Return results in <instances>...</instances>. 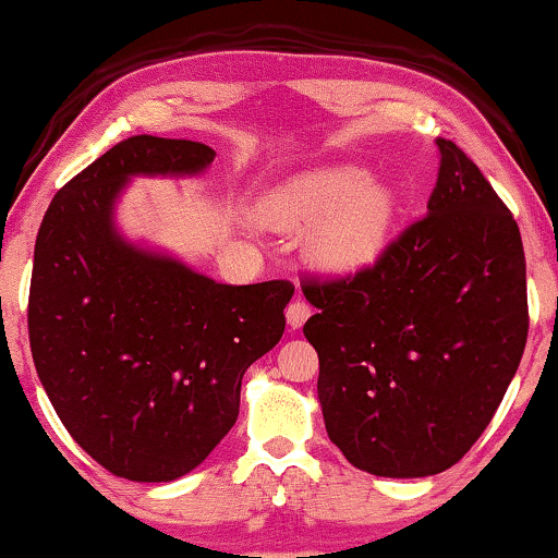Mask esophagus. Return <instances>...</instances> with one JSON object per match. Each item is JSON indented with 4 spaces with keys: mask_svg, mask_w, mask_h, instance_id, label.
<instances>
[{
    "mask_svg": "<svg viewBox=\"0 0 558 558\" xmlns=\"http://www.w3.org/2000/svg\"><path fill=\"white\" fill-rule=\"evenodd\" d=\"M286 317H288V325L296 330V327H301L308 317H312V306H308V301H304V299L291 301L286 308Z\"/></svg>",
    "mask_w": 558,
    "mask_h": 558,
    "instance_id": "34e87169",
    "label": "esophagus"
}]
</instances>
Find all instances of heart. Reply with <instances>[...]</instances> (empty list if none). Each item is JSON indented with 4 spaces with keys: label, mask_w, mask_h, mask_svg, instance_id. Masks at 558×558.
<instances>
[{
    "label": "heart",
    "mask_w": 558,
    "mask_h": 558,
    "mask_svg": "<svg viewBox=\"0 0 558 558\" xmlns=\"http://www.w3.org/2000/svg\"><path fill=\"white\" fill-rule=\"evenodd\" d=\"M275 220L306 226L327 218L314 239V254L332 270H361L387 246L398 218V194L364 169L340 166L288 184L275 197Z\"/></svg>",
    "instance_id": "obj_1"
}]
</instances>
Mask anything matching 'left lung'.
Returning a JSON list of instances; mask_svg holds the SVG:
<instances>
[{
    "label": "left lung",
    "mask_w": 558,
    "mask_h": 558,
    "mask_svg": "<svg viewBox=\"0 0 558 558\" xmlns=\"http://www.w3.org/2000/svg\"><path fill=\"white\" fill-rule=\"evenodd\" d=\"M428 213L374 265L304 275L317 314V392L332 445L359 471L424 478L465 458L492 424L527 343L517 220L452 140Z\"/></svg>",
    "instance_id": "obj_1"
}]
</instances>
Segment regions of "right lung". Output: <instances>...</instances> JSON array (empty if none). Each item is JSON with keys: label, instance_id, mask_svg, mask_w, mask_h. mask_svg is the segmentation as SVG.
<instances>
[{"label": "right lung", "instance_id": "obj_1", "mask_svg": "<svg viewBox=\"0 0 558 558\" xmlns=\"http://www.w3.org/2000/svg\"><path fill=\"white\" fill-rule=\"evenodd\" d=\"M213 158L203 143L134 134L66 181L38 228L33 364L72 439L119 478L194 471L236 424L246 368L283 338L293 283H215L113 231L126 179L199 173Z\"/></svg>", "mask_w": 558, "mask_h": 558}]
</instances>
